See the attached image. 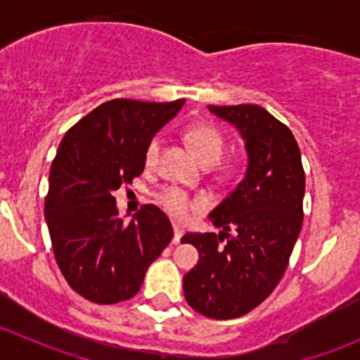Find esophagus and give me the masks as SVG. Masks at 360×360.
<instances>
[{
	"label": "esophagus",
	"mask_w": 360,
	"mask_h": 360,
	"mask_svg": "<svg viewBox=\"0 0 360 360\" xmlns=\"http://www.w3.org/2000/svg\"><path fill=\"white\" fill-rule=\"evenodd\" d=\"M181 237H183V228L179 224H174V244H179Z\"/></svg>",
	"instance_id": "1"
}]
</instances>
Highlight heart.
Instances as JSON below:
<instances>
[{
	"instance_id": "heart-1",
	"label": "heart",
	"mask_w": 360,
	"mask_h": 360,
	"mask_svg": "<svg viewBox=\"0 0 360 360\" xmlns=\"http://www.w3.org/2000/svg\"><path fill=\"white\" fill-rule=\"evenodd\" d=\"M184 139H186L188 146L191 151L205 167H212L219 162L223 157L224 144V134L217 125L212 122H197L191 123L186 130H184ZM160 150H162V139L158 136L151 137L150 143L144 148V167L146 169H153L158 163ZM155 200L167 214H170L176 219H184L190 212L200 209L202 202L198 197L186 193L184 190H179L176 186H165L155 193Z\"/></svg>"
}]
</instances>
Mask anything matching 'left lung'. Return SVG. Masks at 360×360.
Returning <instances> with one entry per match:
<instances>
[{"instance_id": "left-lung-1", "label": "left lung", "mask_w": 360, "mask_h": 360, "mask_svg": "<svg viewBox=\"0 0 360 360\" xmlns=\"http://www.w3.org/2000/svg\"><path fill=\"white\" fill-rule=\"evenodd\" d=\"M209 110L240 130L249 165L238 186L209 214L223 231H190L181 240L200 254L183 289L195 311L226 321L249 314L281 282L303 224L304 170L289 127L264 108Z\"/></svg>"}]
</instances>
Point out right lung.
<instances>
[{
	"mask_svg": "<svg viewBox=\"0 0 360 360\" xmlns=\"http://www.w3.org/2000/svg\"><path fill=\"white\" fill-rule=\"evenodd\" d=\"M183 104L108 101L60 141L50 167L45 219L69 288L92 303L136 296L150 264L172 240V224L157 205L146 203L125 223L112 191L143 174L144 148Z\"/></svg>",
	"mask_w": 360,
	"mask_h": 360,
	"instance_id": "add662e5",
	"label": "right lung"
}]
</instances>
